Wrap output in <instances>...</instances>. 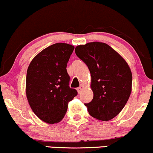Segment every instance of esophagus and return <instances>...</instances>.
Listing matches in <instances>:
<instances>
[{
  "mask_svg": "<svg viewBox=\"0 0 153 153\" xmlns=\"http://www.w3.org/2000/svg\"><path fill=\"white\" fill-rule=\"evenodd\" d=\"M83 88H84V86H83V85H81L80 87H79L78 88H77V91H78L79 93H81V91L83 90Z\"/></svg>",
  "mask_w": 153,
  "mask_h": 153,
  "instance_id": "obj_1",
  "label": "esophagus"
}]
</instances>
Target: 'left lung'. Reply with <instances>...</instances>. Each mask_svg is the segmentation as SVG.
<instances>
[{"instance_id":"1","label":"left lung","mask_w":153,"mask_h":153,"mask_svg":"<svg viewBox=\"0 0 153 153\" xmlns=\"http://www.w3.org/2000/svg\"><path fill=\"white\" fill-rule=\"evenodd\" d=\"M88 68L93 98L85 104L92 117L111 120L126 104L131 92L132 74L125 60L107 44L93 42L75 48Z\"/></svg>"}]
</instances>
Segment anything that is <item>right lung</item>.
Returning <instances> with one entry per match:
<instances>
[{"mask_svg": "<svg viewBox=\"0 0 153 153\" xmlns=\"http://www.w3.org/2000/svg\"><path fill=\"white\" fill-rule=\"evenodd\" d=\"M74 46L56 43L37 54L29 65L26 93L31 109L49 124L60 122L68 109V102L77 95L69 86L67 64Z\"/></svg>", "mask_w": 153, "mask_h": 153, "instance_id": "1", "label": "right lung"}]
</instances>
